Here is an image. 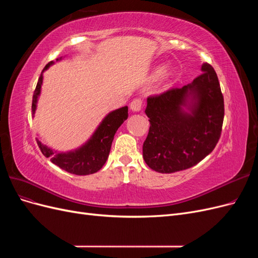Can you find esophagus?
Instances as JSON below:
<instances>
[{
  "label": "esophagus",
  "instance_id": "1",
  "mask_svg": "<svg viewBox=\"0 0 258 258\" xmlns=\"http://www.w3.org/2000/svg\"><path fill=\"white\" fill-rule=\"evenodd\" d=\"M142 100L141 99H135L134 101H131L130 103V110L132 112H140L142 108Z\"/></svg>",
  "mask_w": 258,
  "mask_h": 258
}]
</instances>
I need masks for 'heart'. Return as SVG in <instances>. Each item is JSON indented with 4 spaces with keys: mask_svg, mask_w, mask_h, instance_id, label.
I'll return each mask as SVG.
<instances>
[{
    "mask_svg": "<svg viewBox=\"0 0 258 258\" xmlns=\"http://www.w3.org/2000/svg\"><path fill=\"white\" fill-rule=\"evenodd\" d=\"M160 74H161V71H160V70H156V72H155L154 76H155V77H158ZM171 74H172V69H168L167 71H166V73H165V75H166L167 77H169Z\"/></svg>",
    "mask_w": 258,
    "mask_h": 258,
    "instance_id": "b5f03b06",
    "label": "heart"
}]
</instances>
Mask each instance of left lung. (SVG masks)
Wrapping results in <instances>:
<instances>
[{"label": "left lung", "instance_id": "left-lung-1", "mask_svg": "<svg viewBox=\"0 0 258 258\" xmlns=\"http://www.w3.org/2000/svg\"><path fill=\"white\" fill-rule=\"evenodd\" d=\"M182 88L147 98L150 130L143 158L151 169L173 173L196 166L214 150L224 120V98L212 66ZM187 110L185 111L183 107Z\"/></svg>", "mask_w": 258, "mask_h": 258}]
</instances>
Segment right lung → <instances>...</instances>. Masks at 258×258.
<instances>
[{
  "mask_svg": "<svg viewBox=\"0 0 258 258\" xmlns=\"http://www.w3.org/2000/svg\"><path fill=\"white\" fill-rule=\"evenodd\" d=\"M61 60V58L57 59ZM53 62L50 61L46 64L43 72L47 70ZM43 72L38 79L36 88L32 99V114L36 110L38 96L41 93L43 84ZM128 118V106H123L108 113L105 118L99 124L95 134L80 148L68 153H57L44 145L40 140H37V145L45 157H50V161L54 165L66 170L67 172L76 175H88L96 173L104 166L111 151V146L114 136L121 123Z\"/></svg>",
  "mask_w": 258,
  "mask_h": 258,
  "instance_id": "obj_1",
  "label": "right lung"
}]
</instances>
